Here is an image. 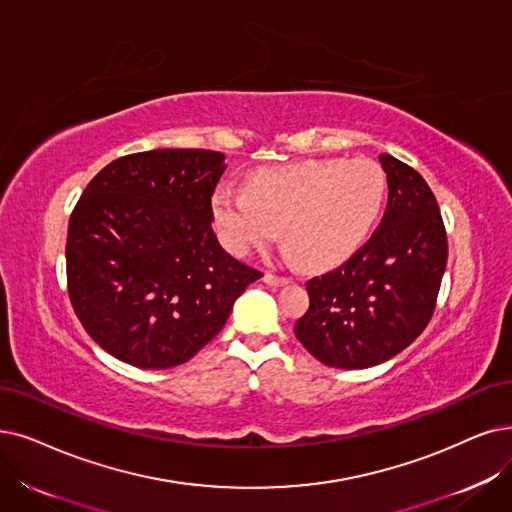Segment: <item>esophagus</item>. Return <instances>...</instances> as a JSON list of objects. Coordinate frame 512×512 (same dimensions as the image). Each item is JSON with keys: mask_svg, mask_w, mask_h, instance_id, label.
I'll list each match as a JSON object with an SVG mask.
<instances>
[{"mask_svg": "<svg viewBox=\"0 0 512 512\" xmlns=\"http://www.w3.org/2000/svg\"><path fill=\"white\" fill-rule=\"evenodd\" d=\"M264 283H269V285H285V283H290V279L288 277H281V275H275V273H264Z\"/></svg>", "mask_w": 512, "mask_h": 512, "instance_id": "34e87169", "label": "esophagus"}]
</instances>
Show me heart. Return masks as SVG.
<instances>
[{
	"label": "heart",
	"instance_id": "1",
	"mask_svg": "<svg viewBox=\"0 0 512 512\" xmlns=\"http://www.w3.org/2000/svg\"><path fill=\"white\" fill-rule=\"evenodd\" d=\"M386 193V174L374 159H306L254 172L245 193L216 191L212 218L233 256H248L281 229L304 267L327 269L370 239Z\"/></svg>",
	"mask_w": 512,
	"mask_h": 512
}]
</instances>
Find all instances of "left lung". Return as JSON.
<instances>
[{
  "instance_id": "left-lung-1",
  "label": "left lung",
  "mask_w": 512,
  "mask_h": 512,
  "mask_svg": "<svg viewBox=\"0 0 512 512\" xmlns=\"http://www.w3.org/2000/svg\"><path fill=\"white\" fill-rule=\"evenodd\" d=\"M380 163L388 182L380 227L338 269L306 281L311 304L294 327L306 351L342 370L391 359L424 332L447 264L431 187L393 155Z\"/></svg>"
}]
</instances>
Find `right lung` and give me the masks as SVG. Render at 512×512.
I'll return each mask as SVG.
<instances>
[{
	"instance_id": "right-lung-1",
	"label": "right lung",
	"mask_w": 512,
	"mask_h": 512,
	"mask_svg": "<svg viewBox=\"0 0 512 512\" xmlns=\"http://www.w3.org/2000/svg\"><path fill=\"white\" fill-rule=\"evenodd\" d=\"M224 155L155 149L111 161L69 218L67 288L90 338L119 361H189L262 277L222 250L212 195Z\"/></svg>"
}]
</instances>
